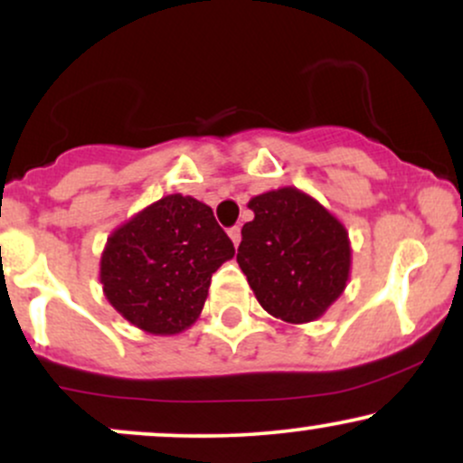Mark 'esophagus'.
Masks as SVG:
<instances>
[{"label": "esophagus", "instance_id": "obj_1", "mask_svg": "<svg viewBox=\"0 0 463 463\" xmlns=\"http://www.w3.org/2000/svg\"><path fill=\"white\" fill-rule=\"evenodd\" d=\"M228 237L232 239V243H235V246H239V243H241V228L239 226L228 228Z\"/></svg>", "mask_w": 463, "mask_h": 463}]
</instances>
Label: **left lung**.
Masks as SVG:
<instances>
[{
	"label": "left lung",
	"mask_w": 463,
	"mask_h": 463,
	"mask_svg": "<svg viewBox=\"0 0 463 463\" xmlns=\"http://www.w3.org/2000/svg\"><path fill=\"white\" fill-rule=\"evenodd\" d=\"M237 263L259 305L289 324L317 320L346 289L348 232L305 191L283 187L248 202Z\"/></svg>",
	"instance_id": "left-lung-1"
}]
</instances>
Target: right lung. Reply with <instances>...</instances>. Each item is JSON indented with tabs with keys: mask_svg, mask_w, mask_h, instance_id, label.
I'll return each instance as SVG.
<instances>
[{
	"mask_svg": "<svg viewBox=\"0 0 463 463\" xmlns=\"http://www.w3.org/2000/svg\"><path fill=\"white\" fill-rule=\"evenodd\" d=\"M232 254L211 206L172 194L109 237L99 280L110 305L137 328L176 335L198 320L211 276Z\"/></svg>",
	"mask_w": 463,
	"mask_h": 463,
	"instance_id": "right-lung-1",
	"label": "right lung"
}]
</instances>
